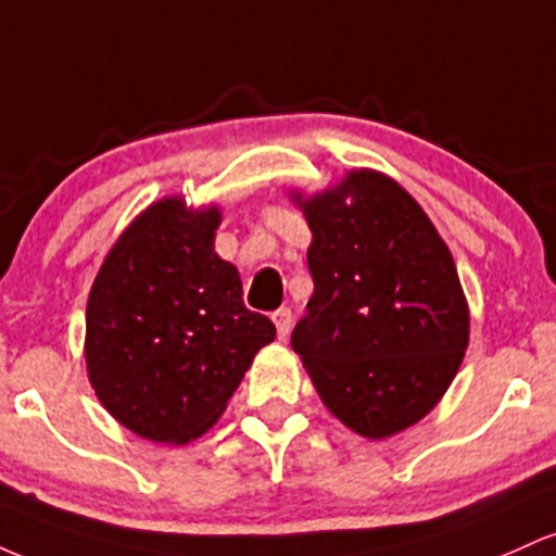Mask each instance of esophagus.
I'll list each match as a JSON object with an SVG mask.
<instances>
[{
  "instance_id": "34e87169",
  "label": "esophagus",
  "mask_w": 556,
  "mask_h": 556,
  "mask_svg": "<svg viewBox=\"0 0 556 556\" xmlns=\"http://www.w3.org/2000/svg\"><path fill=\"white\" fill-rule=\"evenodd\" d=\"M271 321L277 324V334L285 337L290 334V329H292V311L290 308H279V311H274L271 314Z\"/></svg>"
}]
</instances>
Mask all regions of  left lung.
Instances as JSON below:
<instances>
[{"mask_svg":"<svg viewBox=\"0 0 556 556\" xmlns=\"http://www.w3.org/2000/svg\"><path fill=\"white\" fill-rule=\"evenodd\" d=\"M292 198L314 232V295L292 350L348 429L392 437L442 400L468 350V300L450 248L381 172L353 169L324 193Z\"/></svg>","mask_w":556,"mask_h":556,"instance_id":"1","label":"left lung"}]
</instances>
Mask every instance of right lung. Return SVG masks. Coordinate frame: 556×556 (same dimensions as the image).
<instances>
[{
	"label": "right lung",
	"instance_id": "add662e5",
	"mask_svg": "<svg viewBox=\"0 0 556 556\" xmlns=\"http://www.w3.org/2000/svg\"><path fill=\"white\" fill-rule=\"evenodd\" d=\"M219 222V208H188L180 195L151 203L106 253L88 295L96 397L151 442L188 444L212 429L277 337L242 303L238 269L214 253Z\"/></svg>",
	"mask_w": 556,
	"mask_h": 556
}]
</instances>
